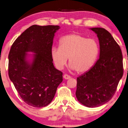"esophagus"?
I'll use <instances>...</instances> for the list:
<instances>
[{
    "label": "esophagus",
    "mask_w": 128,
    "mask_h": 128,
    "mask_svg": "<svg viewBox=\"0 0 128 128\" xmlns=\"http://www.w3.org/2000/svg\"><path fill=\"white\" fill-rule=\"evenodd\" d=\"M64 80H69V79L70 78V76L68 75H66V74H64Z\"/></svg>",
    "instance_id": "1"
}]
</instances>
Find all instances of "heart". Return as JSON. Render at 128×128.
<instances>
[{
  "mask_svg": "<svg viewBox=\"0 0 128 128\" xmlns=\"http://www.w3.org/2000/svg\"><path fill=\"white\" fill-rule=\"evenodd\" d=\"M98 53L99 46L95 39L70 34L60 39L59 47L52 48L51 57L57 69L62 70L69 59L70 68L83 73L92 67Z\"/></svg>",
  "mask_w": 128,
  "mask_h": 128,
  "instance_id": "obj_1",
  "label": "heart"
}]
</instances>
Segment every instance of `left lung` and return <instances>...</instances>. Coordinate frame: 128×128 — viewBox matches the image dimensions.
<instances>
[{"instance_id":"left-lung-1","label":"left lung","mask_w":128,"mask_h":128,"mask_svg":"<svg viewBox=\"0 0 128 128\" xmlns=\"http://www.w3.org/2000/svg\"><path fill=\"white\" fill-rule=\"evenodd\" d=\"M90 29L97 34L100 55L94 65L77 78L76 97L88 108H97L111 100L124 73L122 53L111 34L102 28Z\"/></svg>"}]
</instances>
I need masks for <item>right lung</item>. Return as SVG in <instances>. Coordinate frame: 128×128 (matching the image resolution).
<instances>
[{"instance_id": "add662e5", "label": "right lung", "mask_w": 128, "mask_h": 128, "mask_svg": "<svg viewBox=\"0 0 128 128\" xmlns=\"http://www.w3.org/2000/svg\"><path fill=\"white\" fill-rule=\"evenodd\" d=\"M59 28L33 25L16 39L9 52V78L24 102L34 108L50 104L63 81L62 72L55 68L51 57Z\"/></svg>"}]
</instances>
